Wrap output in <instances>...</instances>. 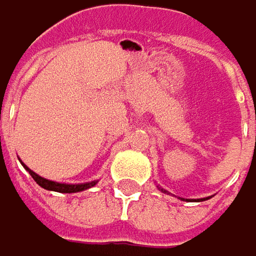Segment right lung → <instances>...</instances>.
<instances>
[{"instance_id":"1","label":"right lung","mask_w":256,"mask_h":256,"mask_svg":"<svg viewBox=\"0 0 256 256\" xmlns=\"http://www.w3.org/2000/svg\"><path fill=\"white\" fill-rule=\"evenodd\" d=\"M26 170H28V173L32 176V179L42 186V188H44V190H48V191H56V192H62V194H71V192H80V191H84V190H88V188H90V186H94L96 182H90V184H83V185H65V184H56V182H52V180H48V179H44V178H42V176H38V174H36L32 170H30L25 164H22Z\"/></svg>"}]
</instances>
